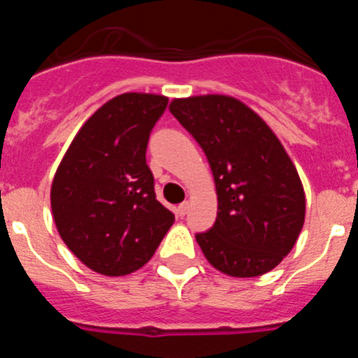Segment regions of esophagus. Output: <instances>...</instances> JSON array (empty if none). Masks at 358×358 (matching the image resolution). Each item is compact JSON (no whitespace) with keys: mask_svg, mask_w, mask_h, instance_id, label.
<instances>
[{"mask_svg":"<svg viewBox=\"0 0 358 358\" xmlns=\"http://www.w3.org/2000/svg\"><path fill=\"white\" fill-rule=\"evenodd\" d=\"M188 210H189V202H182V204L177 206V215H179V217H185V215L188 213Z\"/></svg>","mask_w":358,"mask_h":358,"instance_id":"1","label":"esophagus"}]
</instances>
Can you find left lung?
<instances>
[{
    "label": "left lung",
    "instance_id": "left-lung-1",
    "mask_svg": "<svg viewBox=\"0 0 358 358\" xmlns=\"http://www.w3.org/2000/svg\"><path fill=\"white\" fill-rule=\"evenodd\" d=\"M170 113L201 145L215 177L217 220L195 235L208 262L236 278L273 271L305 222V192L283 145L236 98H181Z\"/></svg>",
    "mask_w": 358,
    "mask_h": 358
}]
</instances>
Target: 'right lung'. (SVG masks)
Segmentation results:
<instances>
[{"mask_svg": "<svg viewBox=\"0 0 358 358\" xmlns=\"http://www.w3.org/2000/svg\"><path fill=\"white\" fill-rule=\"evenodd\" d=\"M166 106L159 94L113 98L82 125L57 169L55 226L94 273L123 276L143 267L176 220L156 199L147 164L148 138Z\"/></svg>", "mask_w": 358, "mask_h": 358, "instance_id": "add662e5", "label": "right lung"}]
</instances>
